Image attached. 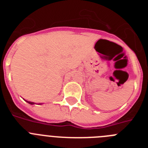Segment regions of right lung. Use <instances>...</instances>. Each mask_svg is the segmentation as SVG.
Listing matches in <instances>:
<instances>
[{
    "mask_svg": "<svg viewBox=\"0 0 148 148\" xmlns=\"http://www.w3.org/2000/svg\"><path fill=\"white\" fill-rule=\"evenodd\" d=\"M27 102H28L29 104H35V103H34V102H31V101H27Z\"/></svg>",
    "mask_w": 148,
    "mask_h": 148,
    "instance_id": "1",
    "label": "right lung"
}]
</instances>
